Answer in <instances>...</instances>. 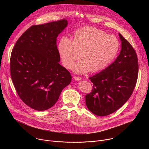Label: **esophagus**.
<instances>
[{
  "instance_id": "1",
  "label": "esophagus",
  "mask_w": 149,
  "mask_h": 149,
  "mask_svg": "<svg viewBox=\"0 0 149 149\" xmlns=\"http://www.w3.org/2000/svg\"><path fill=\"white\" fill-rule=\"evenodd\" d=\"M74 79L75 80V81H79L81 79V78L80 77H78V76H74Z\"/></svg>"
}]
</instances>
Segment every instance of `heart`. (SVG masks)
<instances>
[{"mask_svg": "<svg viewBox=\"0 0 149 149\" xmlns=\"http://www.w3.org/2000/svg\"><path fill=\"white\" fill-rule=\"evenodd\" d=\"M58 52L62 64L74 72L84 74L88 71L96 72L110 65L117 56L120 42L114 35L93 27H86L76 31L72 39L63 36L58 44Z\"/></svg>", "mask_w": 149, "mask_h": 149, "instance_id": "b5f03b06", "label": "heart"}]
</instances>
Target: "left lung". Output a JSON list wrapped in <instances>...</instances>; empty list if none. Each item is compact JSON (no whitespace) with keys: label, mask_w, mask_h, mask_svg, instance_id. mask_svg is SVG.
Segmentation results:
<instances>
[{"label":"left lung","mask_w":149,"mask_h":149,"mask_svg":"<svg viewBox=\"0 0 149 149\" xmlns=\"http://www.w3.org/2000/svg\"><path fill=\"white\" fill-rule=\"evenodd\" d=\"M121 49L108 67L91 77L93 90L86 96L88 109L95 115L105 116L120 108L132 95L138 77V59L133 47L120 33Z\"/></svg>","instance_id":"obj_1"}]
</instances>
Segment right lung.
Wrapping results in <instances>:
<instances>
[{"label": "right lung", "instance_id": "obj_1", "mask_svg": "<svg viewBox=\"0 0 149 149\" xmlns=\"http://www.w3.org/2000/svg\"><path fill=\"white\" fill-rule=\"evenodd\" d=\"M68 25L62 19L33 25L18 39L12 49L10 75L23 102L37 111L52 107L70 84V72L59 64L56 38Z\"/></svg>", "mask_w": 149, "mask_h": 149}]
</instances>
